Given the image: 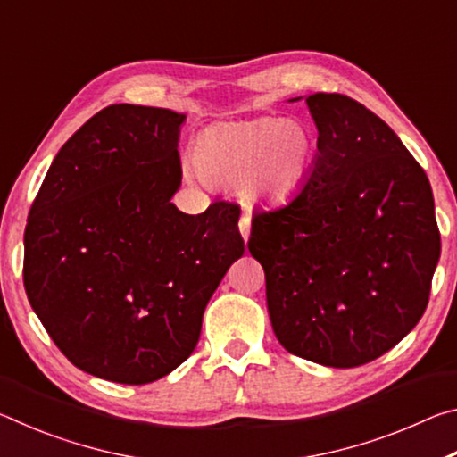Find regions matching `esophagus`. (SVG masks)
I'll list each match as a JSON object with an SVG mask.
<instances>
[{"mask_svg":"<svg viewBox=\"0 0 457 457\" xmlns=\"http://www.w3.org/2000/svg\"><path fill=\"white\" fill-rule=\"evenodd\" d=\"M239 231H242L244 242H247V237H250V215H242V220H239Z\"/></svg>","mask_w":457,"mask_h":457,"instance_id":"34e87169","label":"esophagus"}]
</instances>
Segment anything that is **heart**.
I'll return each mask as SVG.
<instances>
[{
  "mask_svg": "<svg viewBox=\"0 0 457 457\" xmlns=\"http://www.w3.org/2000/svg\"><path fill=\"white\" fill-rule=\"evenodd\" d=\"M316 137L304 122L258 117L207 129L193 146L199 175L218 187L247 181L253 199L282 201L306 181Z\"/></svg>",
  "mask_w": 457,
  "mask_h": 457,
  "instance_id": "1",
  "label": "heart"
}]
</instances>
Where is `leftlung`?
Masks as SVG:
<instances>
[{"instance_id": "left-lung-1", "label": "left lung", "mask_w": 457, "mask_h": 457, "mask_svg": "<svg viewBox=\"0 0 457 457\" xmlns=\"http://www.w3.org/2000/svg\"><path fill=\"white\" fill-rule=\"evenodd\" d=\"M306 103L319 130L311 177L286 204L253 212L247 250L284 349L351 369L420 322L442 237L428 175L386 122L337 92Z\"/></svg>"}]
</instances>
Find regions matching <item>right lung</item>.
Wrapping results in <instances>:
<instances>
[{
	"label": "right lung",
	"mask_w": 457,
	"mask_h": 457,
	"mask_svg": "<svg viewBox=\"0 0 457 457\" xmlns=\"http://www.w3.org/2000/svg\"><path fill=\"white\" fill-rule=\"evenodd\" d=\"M183 120L167 108H103L62 146L29 207V304L74 367L112 383H153L179 367L244 253L234 201L197 215L171 204Z\"/></svg>",
	"instance_id": "1"
}]
</instances>
